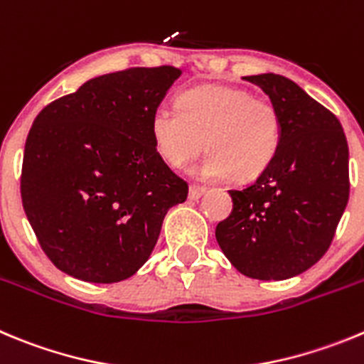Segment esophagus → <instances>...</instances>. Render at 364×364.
<instances>
[{"mask_svg":"<svg viewBox=\"0 0 364 364\" xmlns=\"http://www.w3.org/2000/svg\"><path fill=\"white\" fill-rule=\"evenodd\" d=\"M202 195H205V188H200V186H191L189 188V198L191 200H198Z\"/></svg>","mask_w":364,"mask_h":364,"instance_id":"34e87169","label":"esophagus"}]
</instances>
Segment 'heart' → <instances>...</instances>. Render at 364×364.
Returning <instances> with one entry per match:
<instances>
[{"mask_svg":"<svg viewBox=\"0 0 364 364\" xmlns=\"http://www.w3.org/2000/svg\"><path fill=\"white\" fill-rule=\"evenodd\" d=\"M176 105L180 112L156 106L149 119L153 146L173 168H184L204 146L209 153L193 173L208 182L252 180L274 162L282 117L269 99L240 86L202 85L184 90Z\"/></svg>","mask_w":364,"mask_h":364,"instance_id":"heart-1","label":"heart"}]
</instances>
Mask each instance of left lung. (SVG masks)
Here are the masks:
<instances>
[{
    "instance_id": "obj_1",
    "label": "left lung",
    "mask_w": 364,
    "mask_h": 364,
    "mask_svg": "<svg viewBox=\"0 0 364 364\" xmlns=\"http://www.w3.org/2000/svg\"><path fill=\"white\" fill-rule=\"evenodd\" d=\"M243 79L278 108L282 144L256 182L229 191L232 211L215 235L236 271L279 282L311 269L330 247L348 204V144L338 117L294 81L276 73Z\"/></svg>"
}]
</instances>
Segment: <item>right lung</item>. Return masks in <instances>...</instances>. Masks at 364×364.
I'll return each mask as SVG.
<instances>
[{"instance_id": "add662e5", "label": "right lung", "mask_w": 364, "mask_h": 364, "mask_svg": "<svg viewBox=\"0 0 364 364\" xmlns=\"http://www.w3.org/2000/svg\"><path fill=\"white\" fill-rule=\"evenodd\" d=\"M173 66L129 68L86 81L50 102L26 136L21 198L50 262L90 283L135 274L188 184L160 159L149 119Z\"/></svg>"}]
</instances>
